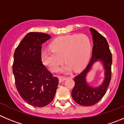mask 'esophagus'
<instances>
[{
  "instance_id": "obj_1",
  "label": "esophagus",
  "mask_w": 124,
  "mask_h": 124,
  "mask_svg": "<svg viewBox=\"0 0 124 124\" xmlns=\"http://www.w3.org/2000/svg\"><path fill=\"white\" fill-rule=\"evenodd\" d=\"M67 77H64V76H60L59 77V80L61 81V82H63L65 80H66Z\"/></svg>"
}]
</instances>
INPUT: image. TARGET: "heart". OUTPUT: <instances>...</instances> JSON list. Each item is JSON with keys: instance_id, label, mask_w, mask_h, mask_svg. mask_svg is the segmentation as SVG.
Here are the masks:
<instances>
[{"instance_id": "1", "label": "heart", "mask_w": 124, "mask_h": 124, "mask_svg": "<svg viewBox=\"0 0 124 124\" xmlns=\"http://www.w3.org/2000/svg\"><path fill=\"white\" fill-rule=\"evenodd\" d=\"M51 50H45L41 54L43 63L53 72H56L63 62H66L63 70L75 71L84 68L91 52V42L88 36L83 33L61 36L50 44Z\"/></svg>"}]
</instances>
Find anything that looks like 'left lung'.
<instances>
[{"label": "left lung", "mask_w": 124, "mask_h": 124, "mask_svg": "<svg viewBox=\"0 0 124 124\" xmlns=\"http://www.w3.org/2000/svg\"><path fill=\"white\" fill-rule=\"evenodd\" d=\"M93 35V47L92 56L85 70L74 77L75 86L72 91L73 99L82 106H91L101 101L105 94L111 79L112 54L108 43L104 36L93 28H90ZM102 61L106 70V77L102 84L97 88L89 87L85 82V75L93 63L97 60Z\"/></svg>", "instance_id": "1"}]
</instances>
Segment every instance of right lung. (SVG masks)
<instances>
[{"mask_svg": "<svg viewBox=\"0 0 124 124\" xmlns=\"http://www.w3.org/2000/svg\"><path fill=\"white\" fill-rule=\"evenodd\" d=\"M50 38L44 33H29L14 54L13 72L16 89L21 97L33 107L49 105L58 84V78L48 70L41 59L42 44Z\"/></svg>", "mask_w": 124, "mask_h": 124, "instance_id": "add662e5", "label": "right lung"}]
</instances>
